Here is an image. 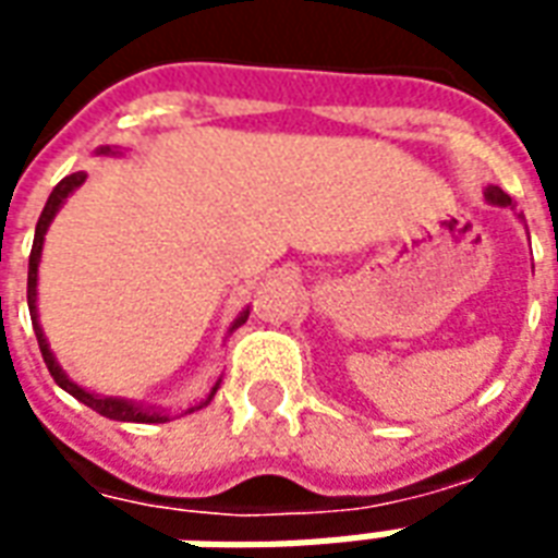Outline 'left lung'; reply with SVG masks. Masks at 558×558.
I'll return each mask as SVG.
<instances>
[{
	"label": "left lung",
	"mask_w": 558,
	"mask_h": 558,
	"mask_svg": "<svg viewBox=\"0 0 558 558\" xmlns=\"http://www.w3.org/2000/svg\"><path fill=\"white\" fill-rule=\"evenodd\" d=\"M485 201H488V204H497V206H511V197L506 195L499 185H488V189H485Z\"/></svg>",
	"instance_id": "8db88e82"
}]
</instances>
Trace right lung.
Segmentation results:
<instances>
[{
	"mask_svg": "<svg viewBox=\"0 0 558 558\" xmlns=\"http://www.w3.org/2000/svg\"><path fill=\"white\" fill-rule=\"evenodd\" d=\"M97 153H114V150H111V147H100ZM82 183H85V171H76V174L64 177V180H61L56 189H52V195H49L47 206H44V213H40V218H37L35 242H32V254H28V313H32V325H35L37 345H40L44 363H47L49 375L56 378V384H59L61 390H68L73 399H80L82 405H88L90 411L109 416V420H121V423H168V414H162V411H153V408L135 405V402H130V399H118V396L88 393V390H82L76 381H70L68 373H64V369L59 366V361H56V354L49 352V342H47V337H44V328H40V322H37V263H40V251H44V236H47L49 221L56 218V213L61 209V204H64V201H68V197L73 195V192H76ZM245 319H247V311H242L236 316V322L230 325V331H233V328H239V325H242ZM218 384H221V378L213 384V390H209V396H206L204 402L195 408H189L185 414H192V411H197V408H204L206 402L216 396Z\"/></svg>",
	"mask_w": 558,
	"mask_h": 558,
	"instance_id": "obj_1",
	"label": "right lung"
}]
</instances>
